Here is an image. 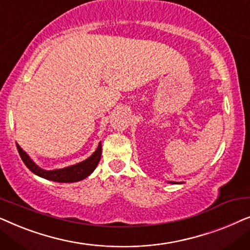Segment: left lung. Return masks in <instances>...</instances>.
I'll return each mask as SVG.
<instances>
[{"label":"left lung","instance_id":"obj_1","mask_svg":"<svg viewBox=\"0 0 250 250\" xmlns=\"http://www.w3.org/2000/svg\"><path fill=\"white\" fill-rule=\"evenodd\" d=\"M172 183H174V182H172Z\"/></svg>","mask_w":250,"mask_h":250}]
</instances>
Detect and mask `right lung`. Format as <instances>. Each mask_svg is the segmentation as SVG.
<instances>
[{
  "label": "right lung",
  "instance_id": "right-lung-1",
  "mask_svg": "<svg viewBox=\"0 0 250 250\" xmlns=\"http://www.w3.org/2000/svg\"><path fill=\"white\" fill-rule=\"evenodd\" d=\"M17 149L20 157H21L22 162L25 163V165L32 170L34 174L39 175L43 179L54 181V182H60V183H71V182H78V181L84 180L85 177H87L95 169V167L98 166L99 162L101 158V142L99 143L98 148L95 151L92 153V156L88 157L87 159H85L84 162L78 163L76 165H71L64 168L60 169H53V170H45L41 168L29 158V156L20 148L19 145H17Z\"/></svg>",
  "mask_w": 250,
  "mask_h": 250
}]
</instances>
